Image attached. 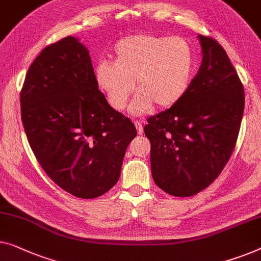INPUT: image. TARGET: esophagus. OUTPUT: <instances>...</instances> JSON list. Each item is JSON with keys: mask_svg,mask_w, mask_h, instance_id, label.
Wrapping results in <instances>:
<instances>
[{"mask_svg": "<svg viewBox=\"0 0 261 261\" xmlns=\"http://www.w3.org/2000/svg\"><path fill=\"white\" fill-rule=\"evenodd\" d=\"M134 124H135V127H137L138 134H139V135H141V134L143 133V126H142V123H141V122H139V121H135V122H134Z\"/></svg>", "mask_w": 261, "mask_h": 261, "instance_id": "obj_1", "label": "esophagus"}]
</instances>
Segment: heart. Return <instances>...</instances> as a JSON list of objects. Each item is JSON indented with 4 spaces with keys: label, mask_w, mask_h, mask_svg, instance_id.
<instances>
[{
    "label": "heart",
    "mask_w": 261,
    "mask_h": 261,
    "mask_svg": "<svg viewBox=\"0 0 261 261\" xmlns=\"http://www.w3.org/2000/svg\"><path fill=\"white\" fill-rule=\"evenodd\" d=\"M113 58L114 62L97 63L94 79L108 103L118 112L126 108L135 81L140 94L130 112L142 115L154 105L159 108L173 107L186 95L193 80V51L179 37H124L116 42Z\"/></svg>",
    "instance_id": "obj_1"
}]
</instances>
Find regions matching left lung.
<instances>
[{"label": "left lung", "mask_w": 261, "mask_h": 261, "mask_svg": "<svg viewBox=\"0 0 261 261\" xmlns=\"http://www.w3.org/2000/svg\"><path fill=\"white\" fill-rule=\"evenodd\" d=\"M199 40L202 63L187 94L147 119L143 128L154 182L182 198L220 175L237 143L245 106L244 86L225 49L212 37Z\"/></svg>", "instance_id": "left-lung-1"}]
</instances>
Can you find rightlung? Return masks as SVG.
<instances>
[{
    "instance_id": "add662e5",
    "label": "right lung",
    "mask_w": 261,
    "mask_h": 261,
    "mask_svg": "<svg viewBox=\"0 0 261 261\" xmlns=\"http://www.w3.org/2000/svg\"><path fill=\"white\" fill-rule=\"evenodd\" d=\"M20 101L34 155L58 186L94 199L118 182L137 128L99 90L88 49L76 37L42 49L27 71Z\"/></svg>"
}]
</instances>
